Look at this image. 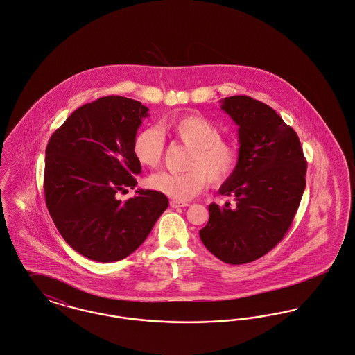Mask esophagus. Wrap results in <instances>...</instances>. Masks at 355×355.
Returning a JSON list of instances; mask_svg holds the SVG:
<instances>
[{
    "instance_id": "34e87169",
    "label": "esophagus",
    "mask_w": 355,
    "mask_h": 355,
    "mask_svg": "<svg viewBox=\"0 0 355 355\" xmlns=\"http://www.w3.org/2000/svg\"><path fill=\"white\" fill-rule=\"evenodd\" d=\"M170 207L173 208H178V207H189L188 202H181V201H177V200H171L170 201Z\"/></svg>"
}]
</instances>
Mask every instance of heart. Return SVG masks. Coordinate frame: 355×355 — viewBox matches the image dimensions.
Returning <instances> with one entry per match:
<instances>
[{
	"label": "heart",
	"mask_w": 355,
	"mask_h": 355,
	"mask_svg": "<svg viewBox=\"0 0 355 355\" xmlns=\"http://www.w3.org/2000/svg\"><path fill=\"white\" fill-rule=\"evenodd\" d=\"M162 130L192 150L188 159L191 170L151 175L148 185L154 191L185 201L202 192L209 182L214 187L225 184L236 171V146L223 140L219 128L209 119L196 114L173 117L162 123ZM130 150L141 167H158L164 153L163 135L155 128H144L133 136Z\"/></svg>",
	"instance_id": "obj_1"
}]
</instances>
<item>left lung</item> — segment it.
<instances>
[{
  "instance_id": "left-lung-1",
  "label": "left lung",
  "mask_w": 355,
  "mask_h": 355,
  "mask_svg": "<svg viewBox=\"0 0 355 355\" xmlns=\"http://www.w3.org/2000/svg\"><path fill=\"white\" fill-rule=\"evenodd\" d=\"M238 125V163L219 193L234 198L208 205L200 230L204 246L227 264L267 254L287 233L306 187V160L293 128L268 105L246 95L220 101Z\"/></svg>"
}]
</instances>
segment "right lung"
I'll use <instances>...</instances> for the list:
<instances>
[{
  "label": "right lung",
  "mask_w": 355,
  "mask_h": 355,
  "mask_svg": "<svg viewBox=\"0 0 355 355\" xmlns=\"http://www.w3.org/2000/svg\"><path fill=\"white\" fill-rule=\"evenodd\" d=\"M148 109L139 101L103 96L83 105L51 135L46 147L44 198L62 238L81 256L99 263L133 253L168 207L163 193L137 189L141 166L132 140Z\"/></svg>",
  "instance_id": "right-lung-1"
}]
</instances>
